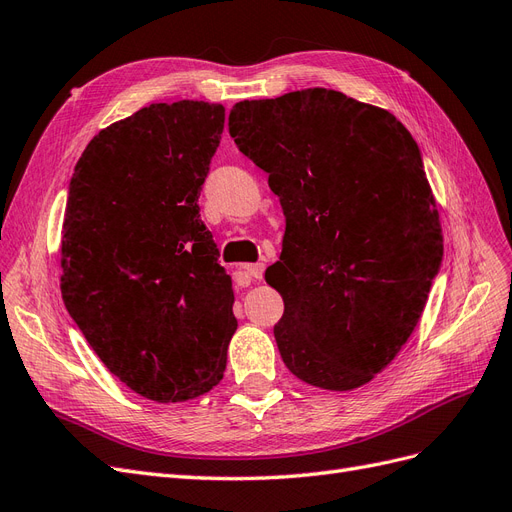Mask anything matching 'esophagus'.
<instances>
[{
	"mask_svg": "<svg viewBox=\"0 0 512 512\" xmlns=\"http://www.w3.org/2000/svg\"><path fill=\"white\" fill-rule=\"evenodd\" d=\"M262 273H265V265H262V262H254V265H245L239 271V280L245 286V284H250L252 280H262Z\"/></svg>",
	"mask_w": 512,
	"mask_h": 512,
	"instance_id": "1",
	"label": "esophagus"
}]
</instances>
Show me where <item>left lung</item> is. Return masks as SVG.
Instances as JSON below:
<instances>
[{"instance_id":"left-lung-1","label":"left lung","mask_w":512,"mask_h":512,"mask_svg":"<svg viewBox=\"0 0 512 512\" xmlns=\"http://www.w3.org/2000/svg\"><path fill=\"white\" fill-rule=\"evenodd\" d=\"M228 130L286 215L265 273L282 361L318 389H359L410 339L442 262L421 151L393 113L322 87L237 102Z\"/></svg>"}]
</instances>
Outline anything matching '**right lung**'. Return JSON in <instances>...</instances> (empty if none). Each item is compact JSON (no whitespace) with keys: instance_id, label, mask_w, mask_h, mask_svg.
<instances>
[{"instance_id":"obj_1","label":"right lung","mask_w":512,"mask_h":512,"mask_svg":"<svg viewBox=\"0 0 512 512\" xmlns=\"http://www.w3.org/2000/svg\"><path fill=\"white\" fill-rule=\"evenodd\" d=\"M222 132V104H149L91 138L70 181L61 299L106 369L160 404L220 384L237 331L198 207Z\"/></svg>"}]
</instances>
